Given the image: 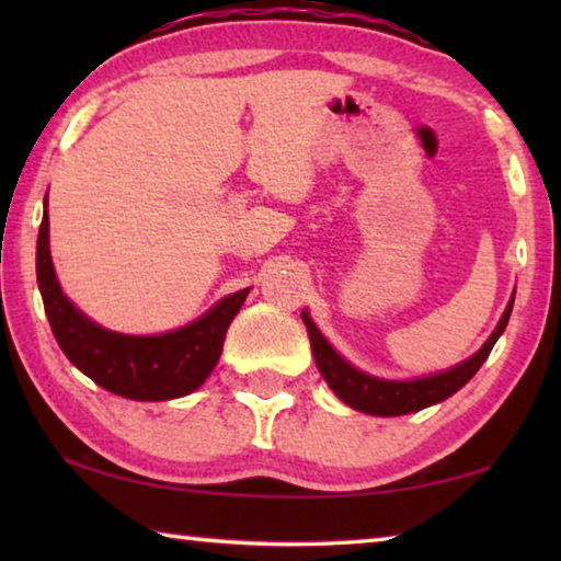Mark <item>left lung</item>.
Returning <instances> with one entry per match:
<instances>
[{
    "label": "left lung",
    "mask_w": 561,
    "mask_h": 561,
    "mask_svg": "<svg viewBox=\"0 0 561 561\" xmlns=\"http://www.w3.org/2000/svg\"><path fill=\"white\" fill-rule=\"evenodd\" d=\"M512 304H515V294H512L505 314L497 321L495 331H492L490 339L474 351L470 358L460 360L458 366L448 368V371L411 378V381H391V378H378L360 371V368L348 364V360L329 344L314 321H311L307 309L301 311V321L309 331L311 354H314L319 374L324 376L331 391H334L348 408H354V411L386 417L423 411V408L440 403L453 393H458L460 388L478 374V368L485 364L492 346H495V341L502 336V331H505L512 314Z\"/></svg>",
    "instance_id": "8db88e82"
}]
</instances>
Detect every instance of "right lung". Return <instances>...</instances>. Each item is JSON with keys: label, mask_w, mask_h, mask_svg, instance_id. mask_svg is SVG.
I'll return each instance as SVG.
<instances>
[{"label": "right lung", "mask_w": 561, "mask_h": 561, "mask_svg": "<svg viewBox=\"0 0 561 561\" xmlns=\"http://www.w3.org/2000/svg\"><path fill=\"white\" fill-rule=\"evenodd\" d=\"M36 282L46 317L66 358L106 391L130 401H170L193 393L213 374L225 334L250 287L225 297L190 324L165 334L133 336L103 329L61 291L49 250V213L36 240Z\"/></svg>", "instance_id": "1"}]
</instances>
